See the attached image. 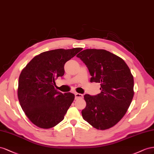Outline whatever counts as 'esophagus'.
<instances>
[{"label": "esophagus", "mask_w": 154, "mask_h": 154, "mask_svg": "<svg viewBox=\"0 0 154 154\" xmlns=\"http://www.w3.org/2000/svg\"><path fill=\"white\" fill-rule=\"evenodd\" d=\"M75 99H80L83 97V95L81 94H79V93H75Z\"/></svg>", "instance_id": "1"}]
</instances>
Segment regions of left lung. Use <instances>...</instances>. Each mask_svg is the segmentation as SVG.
<instances>
[{
	"instance_id": "1",
	"label": "left lung",
	"mask_w": 154,
	"mask_h": 154,
	"mask_svg": "<svg viewBox=\"0 0 154 154\" xmlns=\"http://www.w3.org/2000/svg\"><path fill=\"white\" fill-rule=\"evenodd\" d=\"M85 63L90 82L100 83L101 92L85 94L84 119L97 130L115 126L124 117L134 97V77L128 65L117 55L105 50L86 49L77 55Z\"/></svg>"
}]
</instances>
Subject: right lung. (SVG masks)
Wrapping results in <instances>:
<instances>
[{"label":"right lung","mask_w":154,"mask_h":154,"mask_svg":"<svg viewBox=\"0 0 154 154\" xmlns=\"http://www.w3.org/2000/svg\"><path fill=\"white\" fill-rule=\"evenodd\" d=\"M82 50L57 49L42 52L30 60L19 78L17 95L22 109L33 124L48 129L62 121L75 95L57 90L55 80L64 74V64Z\"/></svg>","instance_id":"add662e5"}]
</instances>
